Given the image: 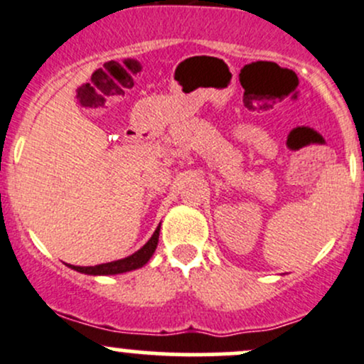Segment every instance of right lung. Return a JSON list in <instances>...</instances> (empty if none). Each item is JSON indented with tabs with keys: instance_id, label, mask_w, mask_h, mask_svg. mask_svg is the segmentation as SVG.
I'll return each mask as SVG.
<instances>
[{
	"instance_id": "obj_1",
	"label": "right lung",
	"mask_w": 364,
	"mask_h": 364,
	"mask_svg": "<svg viewBox=\"0 0 364 364\" xmlns=\"http://www.w3.org/2000/svg\"><path fill=\"white\" fill-rule=\"evenodd\" d=\"M158 237H160V225L154 230L153 237H151L148 242L139 249V251L134 252V255L127 256V258L112 261V263L96 264V267H73V264H68V267H70L72 270L87 273V275H117V273L137 270V268L144 267L151 256H153L154 249L158 246Z\"/></svg>"
}]
</instances>
